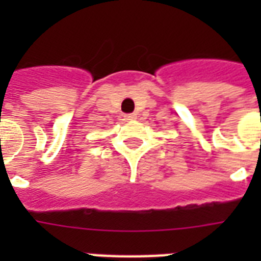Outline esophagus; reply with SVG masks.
<instances>
[{
    "label": "esophagus",
    "instance_id": "34e87169",
    "mask_svg": "<svg viewBox=\"0 0 261 261\" xmlns=\"http://www.w3.org/2000/svg\"><path fill=\"white\" fill-rule=\"evenodd\" d=\"M123 118H124V120H134L135 119V114H124L123 115Z\"/></svg>",
    "mask_w": 261,
    "mask_h": 261
}]
</instances>
